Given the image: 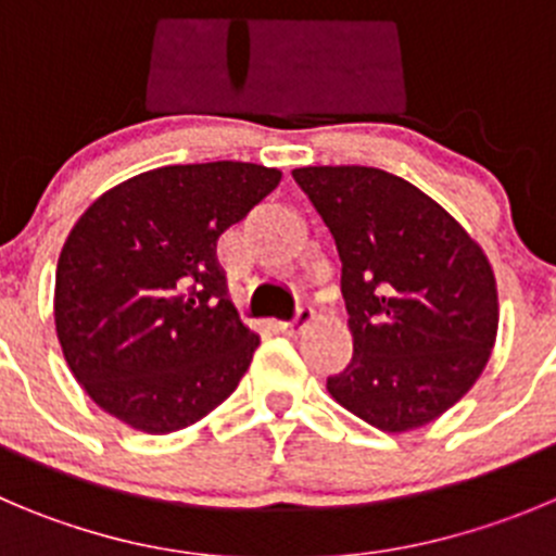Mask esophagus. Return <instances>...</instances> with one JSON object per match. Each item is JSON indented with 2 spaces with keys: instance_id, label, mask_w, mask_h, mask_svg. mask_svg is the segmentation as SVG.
Wrapping results in <instances>:
<instances>
[{
  "instance_id": "esophagus-1",
  "label": "esophagus",
  "mask_w": 556,
  "mask_h": 556,
  "mask_svg": "<svg viewBox=\"0 0 556 556\" xmlns=\"http://www.w3.org/2000/svg\"><path fill=\"white\" fill-rule=\"evenodd\" d=\"M313 307H307V304H302V307L295 309V318H290V320H282V324H279V331H282V334H288V337H295V334H302L304 329H307L309 324H313Z\"/></svg>"
}]
</instances>
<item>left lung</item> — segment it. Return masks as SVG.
<instances>
[{
  "mask_svg": "<svg viewBox=\"0 0 556 556\" xmlns=\"http://www.w3.org/2000/svg\"><path fill=\"white\" fill-rule=\"evenodd\" d=\"M329 227L354 334L326 389L372 428H419L471 389L500 326L496 282L469 232L408 180L376 167H302Z\"/></svg>",
  "mask_w": 556,
  "mask_h": 556,
  "instance_id": "8db88e82",
  "label": "left lung"
}]
</instances>
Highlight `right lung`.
Instances as JSON below:
<instances>
[{
	"mask_svg": "<svg viewBox=\"0 0 556 556\" xmlns=\"http://www.w3.org/2000/svg\"><path fill=\"white\" fill-rule=\"evenodd\" d=\"M279 178L247 161L175 164L81 214L56 263L54 324L67 367L103 412L173 433L236 392L261 337L230 302L216 241Z\"/></svg>",
	"mask_w": 556,
	"mask_h": 556,
	"instance_id": "add662e5",
	"label": "right lung"
}]
</instances>
